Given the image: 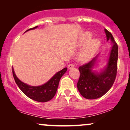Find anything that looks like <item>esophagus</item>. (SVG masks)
Here are the masks:
<instances>
[{
	"label": "esophagus",
	"mask_w": 130,
	"mask_h": 130,
	"mask_svg": "<svg viewBox=\"0 0 130 130\" xmlns=\"http://www.w3.org/2000/svg\"><path fill=\"white\" fill-rule=\"evenodd\" d=\"M74 68V65L72 63H70L68 65V69H72V68Z\"/></svg>",
	"instance_id": "34e87169"
}]
</instances>
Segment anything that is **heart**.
<instances>
[{"instance_id":"1","label":"heart","mask_w":130,"mask_h":130,"mask_svg":"<svg viewBox=\"0 0 130 130\" xmlns=\"http://www.w3.org/2000/svg\"><path fill=\"white\" fill-rule=\"evenodd\" d=\"M93 35L90 32L83 34L79 41V44L84 46L78 55V58L80 61H86L92 57L97 51L100 46L101 42L99 39L93 38Z\"/></svg>"}]
</instances>
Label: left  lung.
Masks as SVG:
<instances>
[{
	"instance_id": "left-lung-1",
	"label": "left lung",
	"mask_w": 130,
	"mask_h": 130,
	"mask_svg": "<svg viewBox=\"0 0 130 130\" xmlns=\"http://www.w3.org/2000/svg\"><path fill=\"white\" fill-rule=\"evenodd\" d=\"M107 41H111L112 47L106 65L96 71L100 54L89 63L79 67L80 77L77 87L80 95L86 99L100 98L112 87L116 79L117 70L118 46L111 32L104 29Z\"/></svg>"
}]
</instances>
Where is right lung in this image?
Instances as JSON below:
<instances>
[{"mask_svg": "<svg viewBox=\"0 0 130 130\" xmlns=\"http://www.w3.org/2000/svg\"><path fill=\"white\" fill-rule=\"evenodd\" d=\"M37 27L38 26L35 27L32 29H30L26 30V32L36 29ZM67 70V67L64 68L63 69L57 72L48 81L38 86H30L29 84H27L22 82L16 76L13 68V74L16 84L27 96L33 100L38 101V102H47L51 100L55 96L60 78L66 73Z\"/></svg>", "mask_w": 130, "mask_h": 130, "instance_id": "add662e5", "label": "right lung"}]
</instances>
